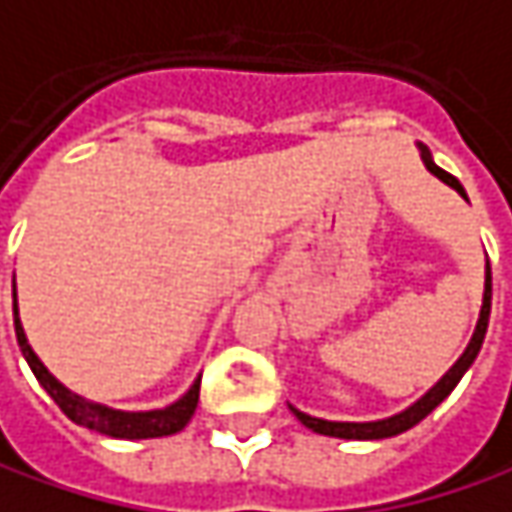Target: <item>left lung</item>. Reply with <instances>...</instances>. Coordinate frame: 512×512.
<instances>
[{
  "label": "left lung",
  "instance_id": "8db88e82",
  "mask_svg": "<svg viewBox=\"0 0 512 512\" xmlns=\"http://www.w3.org/2000/svg\"><path fill=\"white\" fill-rule=\"evenodd\" d=\"M421 148V160H424V166L430 174H435L441 183H447L450 189H456L464 200H467V191L464 186L458 183L453 174H447L444 168H438L433 163V154H430V148L427 145L418 143ZM490 300H493V275H490V263H487V269H484V300H481V312H478V323H476V332H473V338H470V344L467 349L461 352V358H458L453 367L447 369L444 375H441V381L435 384L433 389H427L415 404H410L407 410L395 412V415H389V418H381V421H326V418H315V415H306V412L295 410L292 404H289V410L295 412V418H298L303 427H309L312 433L318 435H332V438H349V441H375V438H392V435L398 433H407L410 427H415L418 421H424L430 412L456 389V384L461 381V375L467 372V369L473 367V361H476L478 349L484 344V335H487V323H490Z\"/></svg>",
  "mask_w": 512,
  "mask_h": 512
}]
</instances>
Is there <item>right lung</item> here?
I'll return each mask as SVG.
<instances>
[{
    "mask_svg": "<svg viewBox=\"0 0 512 512\" xmlns=\"http://www.w3.org/2000/svg\"><path fill=\"white\" fill-rule=\"evenodd\" d=\"M13 326H16L19 349H22L28 367L34 369L36 381L54 398L56 407L65 412L74 424H79V427H88L94 433L111 435V438H163V435L180 433L191 421L194 410H197V401H200V378L191 384L189 392L180 401L168 404L163 410L148 412L111 410L105 404L85 401L82 395L71 392L68 387H62L54 375L48 372V367L36 358V352L28 344V338H25V329H22V321H19V309H16V286H13Z\"/></svg>",
    "mask_w": 512,
    "mask_h": 512,
    "instance_id": "1",
    "label": "right lung"
}]
</instances>
